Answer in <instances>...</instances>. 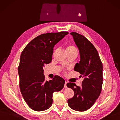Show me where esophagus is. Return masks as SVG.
<instances>
[{
	"label": "esophagus",
	"mask_w": 120,
	"mask_h": 120,
	"mask_svg": "<svg viewBox=\"0 0 120 120\" xmlns=\"http://www.w3.org/2000/svg\"><path fill=\"white\" fill-rule=\"evenodd\" d=\"M67 82L66 81L65 82V84H64V87L65 88H67Z\"/></svg>",
	"instance_id": "esophagus-1"
}]
</instances>
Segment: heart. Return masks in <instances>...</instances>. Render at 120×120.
<instances>
[{
	"mask_svg": "<svg viewBox=\"0 0 120 120\" xmlns=\"http://www.w3.org/2000/svg\"><path fill=\"white\" fill-rule=\"evenodd\" d=\"M65 48H66V51H67V53H70V52H71L73 51L77 50L76 48H75V47L71 44H66V45H65Z\"/></svg>",
	"mask_w": 120,
	"mask_h": 120,
	"instance_id": "b5f03b06",
	"label": "heart"
}]
</instances>
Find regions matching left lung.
Instances as JSON below:
<instances>
[{
	"mask_svg": "<svg viewBox=\"0 0 120 120\" xmlns=\"http://www.w3.org/2000/svg\"><path fill=\"white\" fill-rule=\"evenodd\" d=\"M79 52L81 59L74 70L84 78L82 86L69 82L68 87L74 91L73 98L68 100L69 107L77 111H85L91 108L98 98L103 83V65L94 45L78 33H71Z\"/></svg>",
	"mask_w": 120,
	"mask_h": 120,
	"instance_id": "8db88e82",
	"label": "left lung"
}]
</instances>
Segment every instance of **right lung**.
Instances as JSON below:
<instances>
[{
  "instance_id": "add662e5",
  "label": "right lung",
  "mask_w": 120,
  "mask_h": 120,
  "mask_svg": "<svg viewBox=\"0 0 120 120\" xmlns=\"http://www.w3.org/2000/svg\"><path fill=\"white\" fill-rule=\"evenodd\" d=\"M68 34L61 32L39 35L21 53L18 67L21 92L29 107L36 111L49 108L53 92L64 87L65 80L58 76L45 81L43 67L51 62L54 45Z\"/></svg>"
}]
</instances>
